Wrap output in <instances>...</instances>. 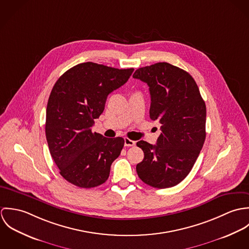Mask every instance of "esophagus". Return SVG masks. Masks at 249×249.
Here are the masks:
<instances>
[{
  "label": "esophagus",
  "instance_id": "obj_1",
  "mask_svg": "<svg viewBox=\"0 0 249 249\" xmlns=\"http://www.w3.org/2000/svg\"><path fill=\"white\" fill-rule=\"evenodd\" d=\"M135 143L136 142H134L128 138H124V145L125 146H133V145H135Z\"/></svg>",
  "mask_w": 249,
  "mask_h": 249
}]
</instances>
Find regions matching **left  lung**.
Returning <instances> with one entry per match:
<instances>
[{"instance_id": "left-lung-1", "label": "left lung", "mask_w": 249, "mask_h": 249, "mask_svg": "<svg viewBox=\"0 0 249 249\" xmlns=\"http://www.w3.org/2000/svg\"><path fill=\"white\" fill-rule=\"evenodd\" d=\"M133 77L148 85L149 117L162 124L156 144L137 142L144 155L138 177L157 189L174 187L189 175L203 146L205 103L193 76L170 63L139 68Z\"/></svg>"}]
</instances>
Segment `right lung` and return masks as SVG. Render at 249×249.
<instances>
[{
  "label": "right lung",
  "instance_id": "obj_1",
  "mask_svg": "<svg viewBox=\"0 0 249 249\" xmlns=\"http://www.w3.org/2000/svg\"><path fill=\"white\" fill-rule=\"evenodd\" d=\"M133 71L85 62L65 71L53 87L46 111V138L59 174L71 184L88 189L108 179L124 140L104 137L91 127L104 112L107 96Z\"/></svg>",
  "mask_w": 249,
  "mask_h": 249
}]
</instances>
